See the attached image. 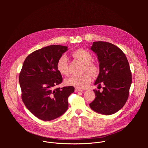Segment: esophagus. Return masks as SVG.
Here are the masks:
<instances>
[{
  "instance_id": "1",
  "label": "esophagus",
  "mask_w": 148,
  "mask_h": 148,
  "mask_svg": "<svg viewBox=\"0 0 148 148\" xmlns=\"http://www.w3.org/2000/svg\"><path fill=\"white\" fill-rule=\"evenodd\" d=\"M82 91H83V90H81V89H78V88H75V92H82Z\"/></svg>"
}]
</instances>
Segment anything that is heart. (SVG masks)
Returning <instances> with one entry per match:
<instances>
[{
  "instance_id": "heart-1",
  "label": "heart",
  "mask_w": 148,
  "mask_h": 148,
  "mask_svg": "<svg viewBox=\"0 0 148 148\" xmlns=\"http://www.w3.org/2000/svg\"><path fill=\"white\" fill-rule=\"evenodd\" d=\"M71 56L83 63L84 65L83 68L84 72L88 71L92 75H96L99 73V67L95 63L91 62L93 57L90 51L82 49H78L71 53ZM56 67L61 74L64 75L69 74V62L65 56H61L58 59ZM88 73L67 78L65 79V84L67 86H73L79 89L85 88L88 86L91 80V75Z\"/></svg>"
}]
</instances>
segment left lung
I'll return each mask as SVG.
<instances>
[{
	"instance_id": "8db88e82",
	"label": "left lung",
	"mask_w": 148,
	"mask_h": 148,
	"mask_svg": "<svg viewBox=\"0 0 148 148\" xmlns=\"http://www.w3.org/2000/svg\"><path fill=\"white\" fill-rule=\"evenodd\" d=\"M91 49L99 62V73L94 84H102L103 87L102 92L94 90L96 97L90 107L101 114H115L128 98L132 83L128 61L119 47L108 42L94 41Z\"/></svg>"
}]
</instances>
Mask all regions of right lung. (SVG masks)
<instances>
[{
  "label": "right lung",
  "mask_w": 148,
  "mask_h": 148,
  "mask_svg": "<svg viewBox=\"0 0 148 148\" xmlns=\"http://www.w3.org/2000/svg\"><path fill=\"white\" fill-rule=\"evenodd\" d=\"M67 50V46H47L29 54L23 62L18 79L22 99L26 108L40 119L53 120L68 109V98L74 87L55 88L62 81L57 61Z\"/></svg>",
  "instance_id": "add662e5"
}]
</instances>
